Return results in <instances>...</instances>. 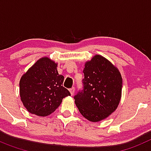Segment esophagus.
<instances>
[{
	"instance_id": "obj_1",
	"label": "esophagus",
	"mask_w": 151,
	"mask_h": 151,
	"mask_svg": "<svg viewBox=\"0 0 151 151\" xmlns=\"http://www.w3.org/2000/svg\"><path fill=\"white\" fill-rule=\"evenodd\" d=\"M69 91H70V94H71V95H73V94H74V92H75V87L71 88L69 89Z\"/></svg>"
}]
</instances>
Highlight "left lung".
<instances>
[{
  "instance_id": "obj_1",
  "label": "left lung",
  "mask_w": 151,
  "mask_h": 151,
  "mask_svg": "<svg viewBox=\"0 0 151 151\" xmlns=\"http://www.w3.org/2000/svg\"><path fill=\"white\" fill-rule=\"evenodd\" d=\"M83 90L74 96L80 113L91 122H99L115 111L120 101L122 79L116 66L101 55L85 63Z\"/></svg>"
}]
</instances>
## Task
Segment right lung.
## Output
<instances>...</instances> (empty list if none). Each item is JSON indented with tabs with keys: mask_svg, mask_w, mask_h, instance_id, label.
Segmentation results:
<instances>
[{
	"mask_svg": "<svg viewBox=\"0 0 151 151\" xmlns=\"http://www.w3.org/2000/svg\"><path fill=\"white\" fill-rule=\"evenodd\" d=\"M57 63L48 58L38 60L21 77L19 94L29 113L46 116L55 111L63 98L70 96L63 86L64 77L57 72Z\"/></svg>",
	"mask_w": 151,
	"mask_h": 151,
	"instance_id": "right-lung-1",
	"label": "right lung"
}]
</instances>
